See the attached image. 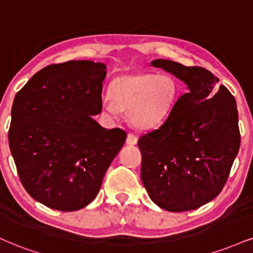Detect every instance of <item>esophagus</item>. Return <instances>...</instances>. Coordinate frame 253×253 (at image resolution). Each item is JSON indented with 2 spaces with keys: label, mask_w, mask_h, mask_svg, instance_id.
Wrapping results in <instances>:
<instances>
[{
  "label": "esophagus",
  "mask_w": 253,
  "mask_h": 253,
  "mask_svg": "<svg viewBox=\"0 0 253 253\" xmlns=\"http://www.w3.org/2000/svg\"><path fill=\"white\" fill-rule=\"evenodd\" d=\"M136 142H138V138H136V135L133 134V133H128V134H127L126 144L127 145H135Z\"/></svg>",
  "instance_id": "esophagus-1"
}]
</instances>
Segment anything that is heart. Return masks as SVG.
I'll return each mask as SVG.
<instances>
[{"label":"heart","instance_id":"1","mask_svg":"<svg viewBox=\"0 0 253 253\" xmlns=\"http://www.w3.org/2000/svg\"><path fill=\"white\" fill-rule=\"evenodd\" d=\"M178 97V84L169 74L123 75L114 79L109 97H103L101 111L117 118L120 111H128L129 121L141 129L163 123L171 113Z\"/></svg>","mask_w":253,"mask_h":253}]
</instances>
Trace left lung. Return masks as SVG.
Masks as SVG:
<instances>
[{
  "instance_id": "8db88e82",
  "label": "left lung",
  "mask_w": 253,
  "mask_h": 253,
  "mask_svg": "<svg viewBox=\"0 0 253 253\" xmlns=\"http://www.w3.org/2000/svg\"><path fill=\"white\" fill-rule=\"evenodd\" d=\"M152 66L186 84L157 129L142 134L141 180L148 196L169 212L199 209L223 190L240 146L238 111L226 87L203 67L169 60Z\"/></svg>"
}]
</instances>
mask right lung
<instances>
[{
  "label": "right lung",
  "mask_w": 253,
  "mask_h": 253,
  "mask_svg": "<svg viewBox=\"0 0 253 253\" xmlns=\"http://www.w3.org/2000/svg\"><path fill=\"white\" fill-rule=\"evenodd\" d=\"M106 65L88 60L49 65L15 95L8 139L23 187L47 208L77 211L92 203L126 141L101 113Z\"/></svg>",
  "instance_id": "obj_1"
}]
</instances>
